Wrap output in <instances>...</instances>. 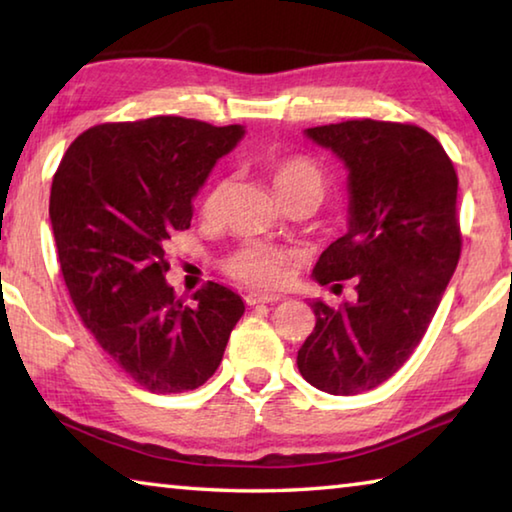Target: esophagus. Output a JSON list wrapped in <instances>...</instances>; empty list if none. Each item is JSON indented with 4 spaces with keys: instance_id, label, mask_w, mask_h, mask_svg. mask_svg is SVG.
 <instances>
[{
    "instance_id": "obj_1",
    "label": "esophagus",
    "mask_w": 512,
    "mask_h": 512,
    "mask_svg": "<svg viewBox=\"0 0 512 512\" xmlns=\"http://www.w3.org/2000/svg\"><path fill=\"white\" fill-rule=\"evenodd\" d=\"M246 305L257 307V305H273V302L280 300V296H264V293H248L244 298Z\"/></svg>"
}]
</instances>
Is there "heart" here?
<instances>
[{"instance_id": "1", "label": "heart", "mask_w": 512, "mask_h": 512, "mask_svg": "<svg viewBox=\"0 0 512 512\" xmlns=\"http://www.w3.org/2000/svg\"><path fill=\"white\" fill-rule=\"evenodd\" d=\"M268 176H271L275 194L280 196L282 203L296 201V198H311L320 203L329 185L325 169L307 155H284V158L273 160L268 164ZM228 187V180H219L210 189L203 201V212L207 216L219 212ZM289 264L291 255L287 250L268 244H244L232 250L221 266L232 280L246 284L250 289L273 291L287 280Z\"/></svg>"}]
</instances>
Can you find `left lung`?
Instances as JSON below:
<instances>
[{"mask_svg":"<svg viewBox=\"0 0 512 512\" xmlns=\"http://www.w3.org/2000/svg\"><path fill=\"white\" fill-rule=\"evenodd\" d=\"M350 169V228L329 244L314 277L357 300H314V332L298 370L332 395L372 391L418 348L461 259L458 176L440 142L415 124L348 119L307 128Z\"/></svg>","mask_w":512,"mask_h":512,"instance_id":"obj_1","label":"left lung"}]
</instances>
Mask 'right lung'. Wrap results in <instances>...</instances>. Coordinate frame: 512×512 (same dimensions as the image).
<instances>
[{"instance_id": "obj_1", "label": "right lung", "mask_w": 512, "mask_h": 512, "mask_svg": "<svg viewBox=\"0 0 512 512\" xmlns=\"http://www.w3.org/2000/svg\"><path fill=\"white\" fill-rule=\"evenodd\" d=\"M244 135L237 124L160 115L92 126L51 183L58 262L83 325L151 393L203 386L223 359L244 300L207 282L194 305L164 280V246L192 221V198Z\"/></svg>"}]
</instances>
